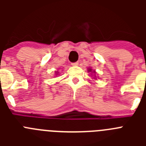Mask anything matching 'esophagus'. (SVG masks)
Here are the masks:
<instances>
[{"instance_id": "obj_1", "label": "esophagus", "mask_w": 146, "mask_h": 146, "mask_svg": "<svg viewBox=\"0 0 146 146\" xmlns=\"http://www.w3.org/2000/svg\"><path fill=\"white\" fill-rule=\"evenodd\" d=\"M72 66H78V62H74V63H72Z\"/></svg>"}]
</instances>
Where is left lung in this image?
Returning a JSON list of instances; mask_svg holds the SVG:
<instances>
[{"label":"left lung","mask_w":146,"mask_h":146,"mask_svg":"<svg viewBox=\"0 0 146 146\" xmlns=\"http://www.w3.org/2000/svg\"><path fill=\"white\" fill-rule=\"evenodd\" d=\"M91 70H92L91 69H88V72H91ZM94 73H95V72H94Z\"/></svg>","instance_id":"left-lung-1"}]
</instances>
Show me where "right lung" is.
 Here are the masks:
<instances>
[{"label":"right lung","mask_w":146,"mask_h":146,"mask_svg":"<svg viewBox=\"0 0 146 146\" xmlns=\"http://www.w3.org/2000/svg\"><path fill=\"white\" fill-rule=\"evenodd\" d=\"M56 74H58V72H56Z\"/></svg>","instance_id":"obj_1"}]
</instances>
